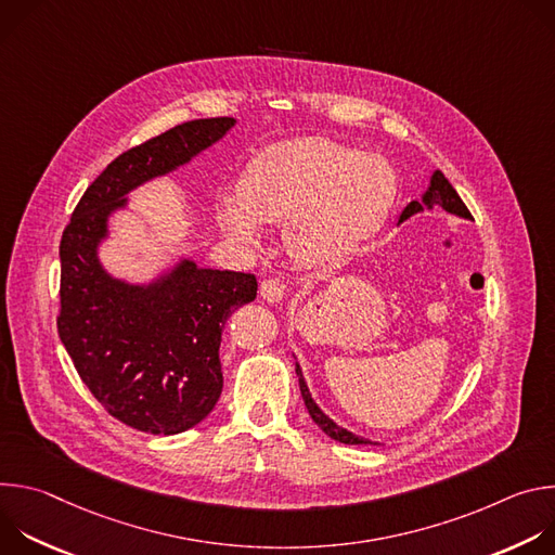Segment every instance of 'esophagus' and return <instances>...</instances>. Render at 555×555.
Returning <instances> with one entry per match:
<instances>
[{
    "mask_svg": "<svg viewBox=\"0 0 555 555\" xmlns=\"http://www.w3.org/2000/svg\"><path fill=\"white\" fill-rule=\"evenodd\" d=\"M259 289H261V296H263L268 302H279V300H283V294H285L283 283H281L279 279H274V276L263 279Z\"/></svg>",
    "mask_w": 555,
    "mask_h": 555,
    "instance_id": "1",
    "label": "esophagus"
}]
</instances>
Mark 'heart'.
<instances>
[{"label": "heart", "instance_id": "1", "mask_svg": "<svg viewBox=\"0 0 555 555\" xmlns=\"http://www.w3.org/2000/svg\"><path fill=\"white\" fill-rule=\"evenodd\" d=\"M395 176L375 155L327 138H296L263 149L242 193L223 195L219 223L240 244H257L261 223H289V250L311 268L353 257L384 223Z\"/></svg>", "mask_w": 555, "mask_h": 555}]
</instances>
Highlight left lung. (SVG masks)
Masks as SVG:
<instances>
[{
  "mask_svg": "<svg viewBox=\"0 0 555 555\" xmlns=\"http://www.w3.org/2000/svg\"><path fill=\"white\" fill-rule=\"evenodd\" d=\"M435 204L441 206L443 210L452 212V215H459V217H465V219L472 217L469 210H467V206H465L463 199L459 197V193H456V191L452 189V184L448 182V178H446L441 171H435L433 178H430V186H428V191L424 193L422 202H411V204L404 208V212L400 215V223L406 221L409 217H413L415 212H422L424 208H433ZM296 375H298V384H300L302 402H305V406H307L311 420H313L315 424H319V428H321L325 435H330L332 439H336V441H340V443H349V446L373 443V441L362 439V437H358V435H353V433L340 428L338 424H334V420H330V417L319 409V404H315V402L311 400L309 388H307V384H305V379H302V373H300V366H298V364H296ZM373 446H377V443H373Z\"/></svg>",
  "mask_w": 555,
  "mask_h": 555,
  "instance_id": "left-lung-1",
  "label": "left lung"
}]
</instances>
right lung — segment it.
Segmentation results:
<instances>
[{
	"instance_id": "1",
	"label": "right lung",
	"mask_w": 555,
	"mask_h": 555,
	"mask_svg": "<svg viewBox=\"0 0 555 555\" xmlns=\"http://www.w3.org/2000/svg\"><path fill=\"white\" fill-rule=\"evenodd\" d=\"M232 125L228 116L189 120L120 153L61 236L59 338L105 411L140 433L178 435L215 409L221 332L234 309L257 298V276L184 259L160 281L129 285L103 270L96 248L131 189L186 165Z\"/></svg>"
}]
</instances>
